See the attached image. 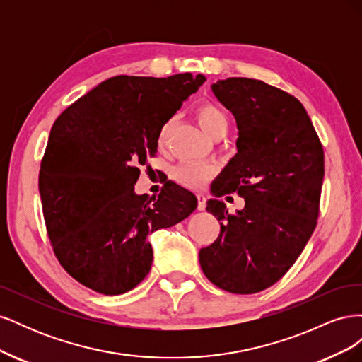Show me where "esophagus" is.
Returning a JSON list of instances; mask_svg holds the SVG:
<instances>
[{"instance_id":"1","label":"esophagus","mask_w":362,"mask_h":362,"mask_svg":"<svg viewBox=\"0 0 362 362\" xmlns=\"http://www.w3.org/2000/svg\"><path fill=\"white\" fill-rule=\"evenodd\" d=\"M205 206H206V198L204 194H198V210L204 211Z\"/></svg>"}]
</instances>
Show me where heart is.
Segmentation results:
<instances>
[{
  "mask_svg": "<svg viewBox=\"0 0 362 362\" xmlns=\"http://www.w3.org/2000/svg\"><path fill=\"white\" fill-rule=\"evenodd\" d=\"M194 117L198 120L199 127L204 133L211 139H222L226 131L229 120L226 113L221 107L210 101H204L196 105ZM170 129V122H164L158 131L157 144L160 148H164ZM214 175V168L210 164H194V163H182L173 170V180L182 187L192 190H199Z\"/></svg>",
  "mask_w": 362,
  "mask_h": 362,
  "instance_id": "1",
  "label": "heart"
}]
</instances>
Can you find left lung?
Masks as SVG:
<instances>
[{
  "mask_svg": "<svg viewBox=\"0 0 362 362\" xmlns=\"http://www.w3.org/2000/svg\"><path fill=\"white\" fill-rule=\"evenodd\" d=\"M213 92L235 116L238 154L213 184L216 196L237 193L245 208L228 213L213 199L221 222L214 243L199 250L204 275L229 293L252 294L278 282L315 229L325 152L298 98L254 78H228Z\"/></svg>",
  "mask_w": 362,
  "mask_h": 362,
  "instance_id": "8db88e82",
  "label": "left lung"
}]
</instances>
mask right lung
<instances>
[{
    "instance_id": "add662e5",
    "label": "right lung",
    "mask_w": 362,
    "mask_h": 362,
    "mask_svg": "<svg viewBox=\"0 0 362 362\" xmlns=\"http://www.w3.org/2000/svg\"><path fill=\"white\" fill-rule=\"evenodd\" d=\"M204 75H117L54 122L40 161L39 192L54 255L96 293L133 290L152 264L148 235L189 217L194 194L173 181L157 198L137 196L139 166L157 154L161 125L198 90Z\"/></svg>"
}]
</instances>
